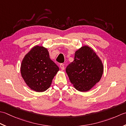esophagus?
<instances>
[{
    "mask_svg": "<svg viewBox=\"0 0 126 126\" xmlns=\"http://www.w3.org/2000/svg\"><path fill=\"white\" fill-rule=\"evenodd\" d=\"M60 68H61V70H64V69H65V66H64V64L61 63L60 65Z\"/></svg>",
    "mask_w": 126,
    "mask_h": 126,
    "instance_id": "esophagus-1",
    "label": "esophagus"
}]
</instances>
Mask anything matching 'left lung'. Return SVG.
I'll list each match as a JSON object with an SVG mask.
<instances>
[{
	"label": "left lung",
	"mask_w": 126,
	"mask_h": 126,
	"mask_svg": "<svg viewBox=\"0 0 126 126\" xmlns=\"http://www.w3.org/2000/svg\"><path fill=\"white\" fill-rule=\"evenodd\" d=\"M66 72L76 89L85 92L99 81L103 65L94 50L84 46L75 52L74 61L67 66Z\"/></svg>",
	"instance_id": "1"
}]
</instances>
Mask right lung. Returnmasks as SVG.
<instances>
[{
    "label": "right lung",
    "instance_id": "add662e5",
    "mask_svg": "<svg viewBox=\"0 0 126 126\" xmlns=\"http://www.w3.org/2000/svg\"><path fill=\"white\" fill-rule=\"evenodd\" d=\"M59 68L49 58L47 48L36 46L23 58L20 73L25 83L36 92H43L49 88Z\"/></svg>",
    "mask_w": 126,
    "mask_h": 126
}]
</instances>
